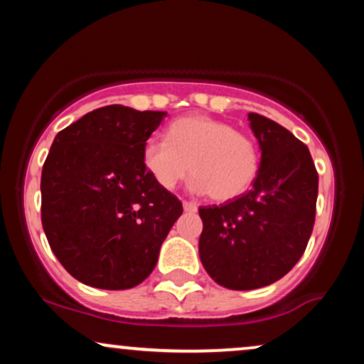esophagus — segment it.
Segmentation results:
<instances>
[{"label":"esophagus","mask_w":364,"mask_h":364,"mask_svg":"<svg viewBox=\"0 0 364 364\" xmlns=\"http://www.w3.org/2000/svg\"><path fill=\"white\" fill-rule=\"evenodd\" d=\"M183 208H185L186 212H195L196 210V203H193V202H183Z\"/></svg>","instance_id":"34e87169"}]
</instances>
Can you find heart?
Instances as JSON below:
<instances>
[{
  "instance_id": "1",
  "label": "heart",
  "mask_w": 364,
  "mask_h": 364,
  "mask_svg": "<svg viewBox=\"0 0 364 364\" xmlns=\"http://www.w3.org/2000/svg\"><path fill=\"white\" fill-rule=\"evenodd\" d=\"M145 169L164 190L193 173L190 190L215 202L237 198L260 171V149L248 133L208 116H185L169 124L166 140L150 139L141 150Z\"/></svg>"
}]
</instances>
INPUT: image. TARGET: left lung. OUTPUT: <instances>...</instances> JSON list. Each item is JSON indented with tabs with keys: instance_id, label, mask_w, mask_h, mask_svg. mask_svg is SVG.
Listing matches in <instances>:
<instances>
[{
	"instance_id": "obj_1",
	"label": "left lung",
	"mask_w": 364,
	"mask_h": 364,
	"mask_svg": "<svg viewBox=\"0 0 364 364\" xmlns=\"http://www.w3.org/2000/svg\"><path fill=\"white\" fill-rule=\"evenodd\" d=\"M260 171L248 193L202 207L198 253L219 286L250 291L284 277L306 250L315 224L318 173L303 141L265 116L250 112Z\"/></svg>"
}]
</instances>
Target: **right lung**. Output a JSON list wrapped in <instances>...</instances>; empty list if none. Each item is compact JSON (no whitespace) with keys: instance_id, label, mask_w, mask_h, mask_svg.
<instances>
[{"instance_id":"obj_1","label":"right lung","mask_w":364,"mask_h":364,"mask_svg":"<svg viewBox=\"0 0 364 364\" xmlns=\"http://www.w3.org/2000/svg\"><path fill=\"white\" fill-rule=\"evenodd\" d=\"M166 114L112 104L54 136L41 178L43 228L61 265L87 286L119 291L144 282L183 214L141 159Z\"/></svg>"}]
</instances>
